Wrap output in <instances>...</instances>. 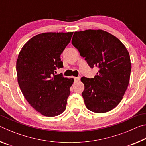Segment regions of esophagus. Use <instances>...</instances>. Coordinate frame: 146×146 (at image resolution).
<instances>
[{"label": "esophagus", "mask_w": 146, "mask_h": 146, "mask_svg": "<svg viewBox=\"0 0 146 146\" xmlns=\"http://www.w3.org/2000/svg\"><path fill=\"white\" fill-rule=\"evenodd\" d=\"M73 78H74V80H75V82H76V81H79L80 79V77H73Z\"/></svg>", "instance_id": "obj_1"}]
</instances>
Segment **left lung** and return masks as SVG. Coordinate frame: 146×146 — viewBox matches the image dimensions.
<instances>
[{"mask_svg":"<svg viewBox=\"0 0 146 146\" xmlns=\"http://www.w3.org/2000/svg\"><path fill=\"white\" fill-rule=\"evenodd\" d=\"M71 43L91 68L98 71L94 78L83 76L82 97L91 111L103 113L114 109L122 99L131 71L129 53L116 36L101 29L75 31Z\"/></svg>","mask_w":146,"mask_h":146,"instance_id":"left-lung-1","label":"left lung"}]
</instances>
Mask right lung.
<instances>
[{
    "label": "right lung",
    "instance_id": "add662e5",
    "mask_svg": "<svg viewBox=\"0 0 146 146\" xmlns=\"http://www.w3.org/2000/svg\"><path fill=\"white\" fill-rule=\"evenodd\" d=\"M73 32L44 33L24 44L17 60V80L26 100L36 111L53 117L65 111L73 78L62 73L60 55Z\"/></svg>",
    "mask_w": 146,
    "mask_h": 146
}]
</instances>
